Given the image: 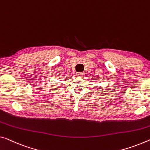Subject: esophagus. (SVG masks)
<instances>
[{"label":"esophagus","mask_w":150,"mask_h":150,"mask_svg":"<svg viewBox=\"0 0 150 150\" xmlns=\"http://www.w3.org/2000/svg\"><path fill=\"white\" fill-rule=\"evenodd\" d=\"M82 75H83V73H81V72H78V73H77V76H78V77L81 78V77H82Z\"/></svg>","instance_id":"obj_1"}]
</instances>
